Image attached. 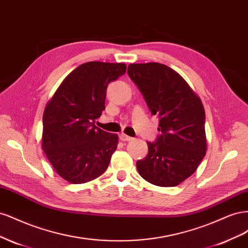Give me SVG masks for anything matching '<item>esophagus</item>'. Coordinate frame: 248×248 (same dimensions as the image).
<instances>
[{"instance_id":"1","label":"esophagus","mask_w":248,"mask_h":248,"mask_svg":"<svg viewBox=\"0 0 248 248\" xmlns=\"http://www.w3.org/2000/svg\"><path fill=\"white\" fill-rule=\"evenodd\" d=\"M120 140H121L122 141H129V140H132L133 139L128 136H126L125 133H122V134H120Z\"/></svg>"}]
</instances>
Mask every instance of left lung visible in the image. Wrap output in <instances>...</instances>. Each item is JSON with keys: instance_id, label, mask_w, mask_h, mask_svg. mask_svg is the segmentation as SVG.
I'll return each mask as SVG.
<instances>
[{"instance_id": "8db88e82", "label": "left lung", "mask_w": 248, "mask_h": 248, "mask_svg": "<svg viewBox=\"0 0 248 248\" xmlns=\"http://www.w3.org/2000/svg\"><path fill=\"white\" fill-rule=\"evenodd\" d=\"M128 76L151 110L159 117L161 134L148 142V154L137 161L139 174L149 183L172 187L197 170L207 151L205 109L197 93L169 66L129 64Z\"/></svg>"}]
</instances>
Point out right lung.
Here are the masks:
<instances>
[{"mask_svg":"<svg viewBox=\"0 0 248 248\" xmlns=\"http://www.w3.org/2000/svg\"><path fill=\"white\" fill-rule=\"evenodd\" d=\"M124 63L87 62L67 76L43 112L41 145L57 174L72 184L98 178L108 169L119 137L95 126L106 108L110 81Z\"/></svg>","mask_w":248,"mask_h":248,"instance_id":"add662e5","label":"right lung"}]
</instances>
